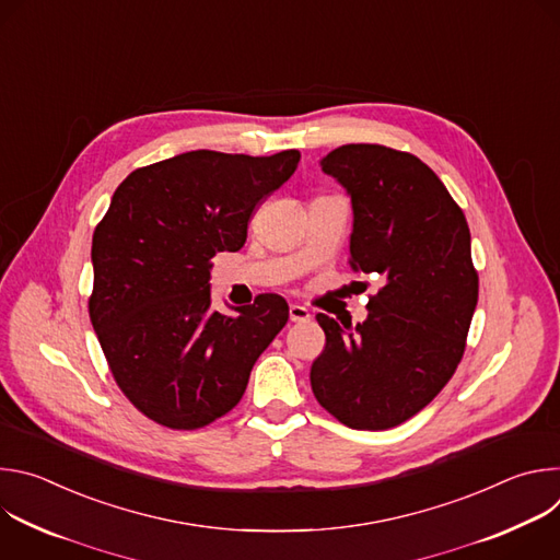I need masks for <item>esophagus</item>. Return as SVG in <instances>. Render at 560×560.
Masks as SVG:
<instances>
[{
  "label": "esophagus",
  "mask_w": 560,
  "mask_h": 560,
  "mask_svg": "<svg viewBox=\"0 0 560 560\" xmlns=\"http://www.w3.org/2000/svg\"><path fill=\"white\" fill-rule=\"evenodd\" d=\"M290 322H294V324L310 322V310L303 305H296V303L290 305Z\"/></svg>",
  "instance_id": "34e87169"
}]
</instances>
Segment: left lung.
Returning <instances> with one entry per match:
<instances>
[{
    "label": "left lung",
    "instance_id": "1",
    "mask_svg": "<svg viewBox=\"0 0 560 560\" xmlns=\"http://www.w3.org/2000/svg\"><path fill=\"white\" fill-rule=\"evenodd\" d=\"M352 201L350 266L381 277L363 324L316 314L326 350L310 370L316 401L354 430L421 412L452 378L478 301L469 228L419 156L348 143L322 159Z\"/></svg>",
    "mask_w": 560,
    "mask_h": 560
}]
</instances>
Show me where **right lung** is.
Masks as SVG:
<instances>
[{
    "instance_id": "obj_1",
    "label": "right lung",
    "mask_w": 560,
    "mask_h": 560,
    "mask_svg": "<svg viewBox=\"0 0 560 560\" xmlns=\"http://www.w3.org/2000/svg\"><path fill=\"white\" fill-rule=\"evenodd\" d=\"M270 156L190 150L130 173L93 234L91 322L130 404L159 425L197 430L230 412L259 354L288 324V303L212 310L217 253L246 244L253 210L296 171Z\"/></svg>"
}]
</instances>
